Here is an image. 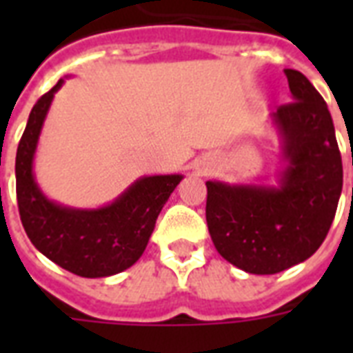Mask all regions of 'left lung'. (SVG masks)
<instances>
[{"instance_id":"8db88e82","label":"left lung","mask_w":353,"mask_h":353,"mask_svg":"<svg viewBox=\"0 0 353 353\" xmlns=\"http://www.w3.org/2000/svg\"><path fill=\"white\" fill-rule=\"evenodd\" d=\"M293 102L271 115L285 168L279 187L207 181V225L221 256L252 274L304 262L328 234L343 190V161L326 102L285 69Z\"/></svg>"}]
</instances>
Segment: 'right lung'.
Here are the masks:
<instances>
[{
  "label": "right lung",
  "mask_w": 353,
  "mask_h": 353,
  "mask_svg": "<svg viewBox=\"0 0 353 353\" xmlns=\"http://www.w3.org/2000/svg\"><path fill=\"white\" fill-rule=\"evenodd\" d=\"M63 80L30 110L16 152L19 218L32 245L51 262L85 279L112 276L132 268L144 252L155 220L183 176L141 177L113 203L101 209H71L47 199L36 185L32 161L52 97Z\"/></svg>",
  "instance_id": "right-lung-1"
}]
</instances>
